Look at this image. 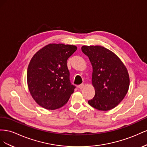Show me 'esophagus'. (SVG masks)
<instances>
[{
    "label": "esophagus",
    "instance_id": "1",
    "mask_svg": "<svg viewBox=\"0 0 147 147\" xmlns=\"http://www.w3.org/2000/svg\"><path fill=\"white\" fill-rule=\"evenodd\" d=\"M84 87V84H81L80 85H79V86H78V87H79V89H83Z\"/></svg>",
    "mask_w": 147,
    "mask_h": 147
}]
</instances>
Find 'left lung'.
I'll return each mask as SVG.
<instances>
[{"instance_id":"left-lung-1","label":"left lung","mask_w":147,"mask_h":147,"mask_svg":"<svg viewBox=\"0 0 147 147\" xmlns=\"http://www.w3.org/2000/svg\"><path fill=\"white\" fill-rule=\"evenodd\" d=\"M93 68L92 85L94 97L88 103L97 110L108 111L116 107L126 95L129 76L123 63L113 52L102 46L81 47Z\"/></svg>"}]
</instances>
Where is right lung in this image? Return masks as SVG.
Instances as JSON below:
<instances>
[{"instance_id":"add662e5","label":"right lung","mask_w":147,"mask_h":147,"mask_svg":"<svg viewBox=\"0 0 147 147\" xmlns=\"http://www.w3.org/2000/svg\"><path fill=\"white\" fill-rule=\"evenodd\" d=\"M76 50L75 45L50 44L32 57L27 71L28 85L40 107L55 110L68 101L76 86L71 83L67 60Z\"/></svg>"}]
</instances>
